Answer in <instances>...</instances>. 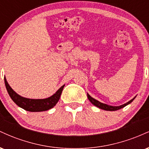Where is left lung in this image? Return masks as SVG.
<instances>
[{"mask_svg": "<svg viewBox=\"0 0 149 149\" xmlns=\"http://www.w3.org/2000/svg\"><path fill=\"white\" fill-rule=\"evenodd\" d=\"M135 96L134 98L132 99L130 101H129V102H127V103L123 104V105H120V106H118V107H114V106H110V105H108V104H104V103H102V102H99V101H97V100H95V99H94L93 97H92L90 96V95L88 93V100H90V102H91V103L93 104V105H95V107L100 108L101 109H103V110H105V111H117V110H119V109H122V108H123L125 107H126V106L128 105V104H130L132 102L133 100H134Z\"/></svg>", "mask_w": 149, "mask_h": 149, "instance_id": "obj_1", "label": "left lung"}]
</instances>
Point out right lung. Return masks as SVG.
Returning <instances> with one entry per match:
<instances>
[{"instance_id": "1", "label": "right lung", "mask_w": 149, "mask_h": 149, "mask_svg": "<svg viewBox=\"0 0 149 149\" xmlns=\"http://www.w3.org/2000/svg\"><path fill=\"white\" fill-rule=\"evenodd\" d=\"M5 85H6L7 91L9 94L10 98L13 100L18 107L22 108L26 111L30 112H40L47 111L52 109L57 104L59 101L65 85H63L54 95L48 98L45 99H29L20 96L17 92L12 89L8 84L6 77H4Z\"/></svg>"}]
</instances>
